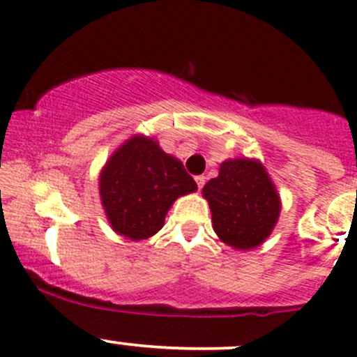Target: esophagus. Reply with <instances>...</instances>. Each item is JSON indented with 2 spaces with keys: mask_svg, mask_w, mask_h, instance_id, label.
Instances as JSON below:
<instances>
[{
  "mask_svg": "<svg viewBox=\"0 0 357 357\" xmlns=\"http://www.w3.org/2000/svg\"><path fill=\"white\" fill-rule=\"evenodd\" d=\"M195 181H197V186H199V190H202L205 185V176H197Z\"/></svg>",
  "mask_w": 357,
  "mask_h": 357,
  "instance_id": "34e87169",
  "label": "esophagus"
}]
</instances>
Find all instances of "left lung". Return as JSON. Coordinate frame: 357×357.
<instances>
[{
	"instance_id": "8db88e82",
	"label": "left lung",
	"mask_w": 357,
	"mask_h": 357,
	"mask_svg": "<svg viewBox=\"0 0 357 357\" xmlns=\"http://www.w3.org/2000/svg\"><path fill=\"white\" fill-rule=\"evenodd\" d=\"M202 195L211 205L214 231L238 250L261 245L278 221V193L255 160L222 162L219 176L204 186Z\"/></svg>"
}]
</instances>
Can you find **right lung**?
Masks as SVG:
<instances>
[{
    "label": "right lung",
    "mask_w": 357,
    "mask_h": 357,
    "mask_svg": "<svg viewBox=\"0 0 357 357\" xmlns=\"http://www.w3.org/2000/svg\"><path fill=\"white\" fill-rule=\"evenodd\" d=\"M195 190L185 165L145 136L126 142L100 176V195L112 228L131 240L155 235L172 202Z\"/></svg>",
    "instance_id": "obj_1"
}]
</instances>
